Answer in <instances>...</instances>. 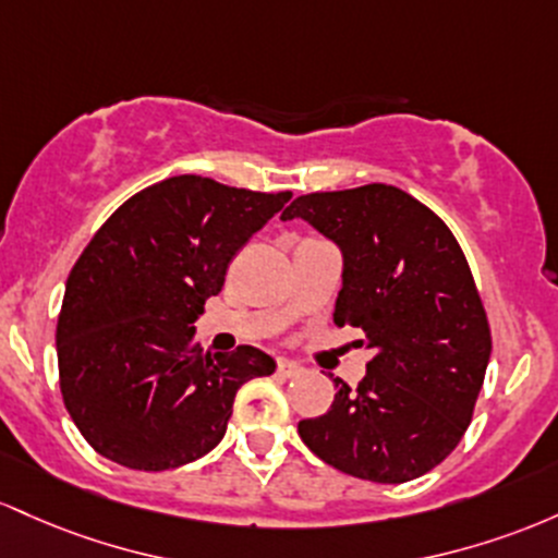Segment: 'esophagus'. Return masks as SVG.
<instances>
[{
  "instance_id": "34e87169",
  "label": "esophagus",
  "mask_w": 558,
  "mask_h": 558,
  "mask_svg": "<svg viewBox=\"0 0 558 558\" xmlns=\"http://www.w3.org/2000/svg\"><path fill=\"white\" fill-rule=\"evenodd\" d=\"M300 372H303V366H300V363H295V361L281 359V361L277 363V374H279L281 379H292V377H298Z\"/></svg>"
}]
</instances>
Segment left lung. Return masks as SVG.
<instances>
[{
    "label": "left lung",
    "mask_w": 558,
    "mask_h": 558,
    "mask_svg": "<svg viewBox=\"0 0 558 558\" xmlns=\"http://www.w3.org/2000/svg\"><path fill=\"white\" fill-rule=\"evenodd\" d=\"M281 218H303L340 247L335 324L363 329L374 350L359 387L335 379L329 411L303 418L300 437L350 477H422L464 437L493 348L459 242L427 205L390 184L313 192Z\"/></svg>",
    "instance_id": "1"
}]
</instances>
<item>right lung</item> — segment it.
I'll list each match as a JSON object with an SVG mask.
<instances>
[{"mask_svg": "<svg viewBox=\"0 0 558 558\" xmlns=\"http://www.w3.org/2000/svg\"><path fill=\"white\" fill-rule=\"evenodd\" d=\"M290 197L186 173L136 192L92 236L54 337L65 409L99 456L140 472L190 464L227 435L236 390L274 374L258 348L203 353L192 324Z\"/></svg>", "mask_w": 558, "mask_h": 558, "instance_id": "1", "label": "right lung"}]
</instances>
